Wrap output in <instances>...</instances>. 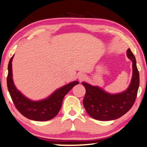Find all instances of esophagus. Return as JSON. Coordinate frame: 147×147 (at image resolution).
<instances>
[{"label":"esophagus","mask_w":147,"mask_h":147,"mask_svg":"<svg viewBox=\"0 0 147 147\" xmlns=\"http://www.w3.org/2000/svg\"><path fill=\"white\" fill-rule=\"evenodd\" d=\"M85 77H86V76L84 73H79L78 75V79L79 81H82V80H83V79H85Z\"/></svg>","instance_id":"34e87169"}]
</instances>
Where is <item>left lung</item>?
<instances>
[{"mask_svg": "<svg viewBox=\"0 0 147 147\" xmlns=\"http://www.w3.org/2000/svg\"><path fill=\"white\" fill-rule=\"evenodd\" d=\"M126 55L132 62V77L130 84L123 92L111 94L98 86L82 82L86 94L83 105L90 116L98 121H112L126 114L133 106L139 86V74L136 57L128 49Z\"/></svg>", "mask_w": 147, "mask_h": 147, "instance_id": "obj_1", "label": "left lung"}]
</instances>
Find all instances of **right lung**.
Returning a JSON list of instances; mask_svg holds the SVG:
<instances>
[{
  "mask_svg": "<svg viewBox=\"0 0 147 147\" xmlns=\"http://www.w3.org/2000/svg\"><path fill=\"white\" fill-rule=\"evenodd\" d=\"M14 55L9 60L8 66L7 86L9 94L19 112L28 119L35 121H47L59 113L65 95L74 86L79 84L77 81H72L55 90L51 94L44 99L32 100L23 94L16 88L13 80L12 60Z\"/></svg>",
  "mask_w": 147,
  "mask_h": 147,
  "instance_id": "right-lung-1",
  "label": "right lung"
}]
</instances>
